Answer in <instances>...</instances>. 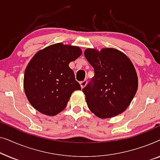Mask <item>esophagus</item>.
I'll list each match as a JSON object with an SVG mask.
<instances>
[{"instance_id":"obj_1","label":"esophagus","mask_w":160,"mask_h":160,"mask_svg":"<svg viewBox=\"0 0 160 160\" xmlns=\"http://www.w3.org/2000/svg\"><path fill=\"white\" fill-rule=\"evenodd\" d=\"M87 84V80H84V81H82V82H80L81 87H82V88L83 89L85 86H86Z\"/></svg>"}]
</instances>
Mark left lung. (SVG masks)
I'll return each mask as SVG.
<instances>
[{"mask_svg":"<svg viewBox=\"0 0 160 160\" xmlns=\"http://www.w3.org/2000/svg\"><path fill=\"white\" fill-rule=\"evenodd\" d=\"M84 56L95 71L94 77L82 89L89 110L101 119L124 112L138 86L132 62L123 52L113 48L100 52L87 49Z\"/></svg>","mask_w":160,"mask_h":160,"instance_id":"8db88e82","label":"left lung"}]
</instances>
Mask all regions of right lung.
<instances>
[{
  "label": "right lung",
  "mask_w": 160,
  "mask_h": 160,
  "mask_svg": "<svg viewBox=\"0 0 160 160\" xmlns=\"http://www.w3.org/2000/svg\"><path fill=\"white\" fill-rule=\"evenodd\" d=\"M78 47L62 43L49 46L35 54L24 75V89L31 106L54 116L66 107L71 94L81 90L69 63L82 55Z\"/></svg>",
  "instance_id": "obj_1"
}]
</instances>
